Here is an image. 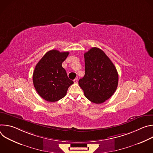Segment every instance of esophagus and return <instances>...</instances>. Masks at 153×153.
Listing matches in <instances>:
<instances>
[{
    "label": "esophagus",
    "mask_w": 153,
    "mask_h": 153,
    "mask_svg": "<svg viewBox=\"0 0 153 153\" xmlns=\"http://www.w3.org/2000/svg\"><path fill=\"white\" fill-rule=\"evenodd\" d=\"M74 82L75 83H77V82H78V79L77 78H76V79H74Z\"/></svg>",
    "instance_id": "esophagus-1"
}]
</instances>
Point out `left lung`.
Masks as SVG:
<instances>
[{
    "label": "left lung",
    "mask_w": 153,
    "mask_h": 153,
    "mask_svg": "<svg viewBox=\"0 0 153 153\" xmlns=\"http://www.w3.org/2000/svg\"><path fill=\"white\" fill-rule=\"evenodd\" d=\"M85 76L79 80L85 97L94 103L110 98L118 85V73L113 63L100 48L93 47L84 54Z\"/></svg>",
    "instance_id": "left-lung-1"
}]
</instances>
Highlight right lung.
Masks as SVG:
<instances>
[{
	"mask_svg": "<svg viewBox=\"0 0 153 153\" xmlns=\"http://www.w3.org/2000/svg\"><path fill=\"white\" fill-rule=\"evenodd\" d=\"M69 52H60L56 50L48 51L36 65L33 81L34 88L43 99L50 102L59 100L65 96L73 81L67 76L62 67V62Z\"/></svg>",
	"mask_w": 153,
	"mask_h": 153,
	"instance_id": "obj_1",
	"label": "right lung"
}]
</instances>
